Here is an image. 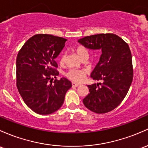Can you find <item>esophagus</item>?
Listing matches in <instances>:
<instances>
[{"label":"esophagus","mask_w":148,"mask_h":148,"mask_svg":"<svg viewBox=\"0 0 148 148\" xmlns=\"http://www.w3.org/2000/svg\"><path fill=\"white\" fill-rule=\"evenodd\" d=\"M72 86L73 87H77V86H80V84H77V83H74V82H72Z\"/></svg>","instance_id":"obj_1"}]
</instances>
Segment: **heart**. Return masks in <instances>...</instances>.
<instances>
[{"instance_id": "heart-1", "label": "heart", "mask_w": 148, "mask_h": 148, "mask_svg": "<svg viewBox=\"0 0 148 148\" xmlns=\"http://www.w3.org/2000/svg\"><path fill=\"white\" fill-rule=\"evenodd\" d=\"M76 52L80 58H83L84 56H88V52L85 47L78 46L76 48ZM66 62V56L65 54L61 55L60 58V62L61 64H64ZM88 71L86 69H71L70 70L68 71L66 73V76L67 77L68 79H69L72 82L80 83L82 82L85 79L86 76Z\"/></svg>"}]
</instances>
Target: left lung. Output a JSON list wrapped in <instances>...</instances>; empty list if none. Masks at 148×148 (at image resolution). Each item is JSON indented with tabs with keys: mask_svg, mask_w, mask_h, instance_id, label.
I'll use <instances>...</instances> for the list:
<instances>
[{
	"mask_svg": "<svg viewBox=\"0 0 148 148\" xmlns=\"http://www.w3.org/2000/svg\"><path fill=\"white\" fill-rule=\"evenodd\" d=\"M78 41L89 49L102 50L90 74L92 79L101 83L88 85L90 92L83 103L93 112H109L122 102L132 83L134 69L129 45L114 34L89 36Z\"/></svg>",
	"mask_w": 148,
	"mask_h": 148,
	"instance_id": "8db88e82",
	"label": "left lung"
}]
</instances>
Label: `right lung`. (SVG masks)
Listing matches in <instances>:
<instances>
[{
    "label": "right lung",
    "mask_w": 148,
    "mask_h": 148,
    "mask_svg": "<svg viewBox=\"0 0 148 148\" xmlns=\"http://www.w3.org/2000/svg\"><path fill=\"white\" fill-rule=\"evenodd\" d=\"M66 40L53 35L36 34L24 43L17 54V89L26 105L36 113L50 114L59 110L66 91L72 86L66 78L56 79L59 71L56 58Z\"/></svg>",
    "instance_id": "obj_1"
}]
</instances>
